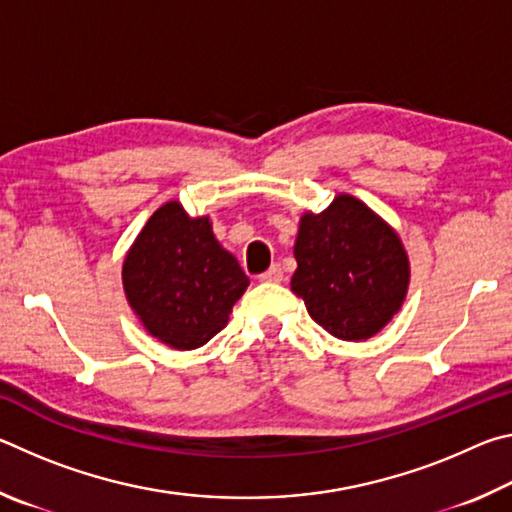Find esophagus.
<instances>
[{
	"label": "esophagus",
	"instance_id": "34e87169",
	"mask_svg": "<svg viewBox=\"0 0 512 512\" xmlns=\"http://www.w3.org/2000/svg\"><path fill=\"white\" fill-rule=\"evenodd\" d=\"M259 280H262V282H282L284 280L282 266L280 264H273L271 268H268V271H264L262 275H259Z\"/></svg>",
	"mask_w": 512,
	"mask_h": 512
}]
</instances>
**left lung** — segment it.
I'll use <instances>...</instances> for the list:
<instances>
[{
  "instance_id": "1",
  "label": "left lung",
  "mask_w": 512,
  "mask_h": 512,
  "mask_svg": "<svg viewBox=\"0 0 512 512\" xmlns=\"http://www.w3.org/2000/svg\"><path fill=\"white\" fill-rule=\"evenodd\" d=\"M293 255L291 291L341 341L375 336L406 298L411 268L400 237L350 194H339L320 214L300 216Z\"/></svg>"
}]
</instances>
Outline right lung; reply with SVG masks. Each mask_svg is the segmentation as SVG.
I'll list each match as a JSON object with an SVG mask.
<instances>
[{
	"label": "right lung",
	"instance_id": "1",
	"mask_svg": "<svg viewBox=\"0 0 512 512\" xmlns=\"http://www.w3.org/2000/svg\"><path fill=\"white\" fill-rule=\"evenodd\" d=\"M121 280L146 332L173 350H196L219 334L250 284L235 255L216 241L210 216L192 219L178 201L146 221Z\"/></svg>",
	"mask_w": 512,
	"mask_h": 512
}]
</instances>
